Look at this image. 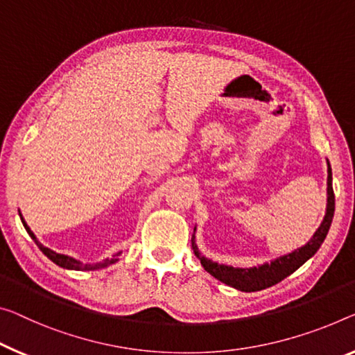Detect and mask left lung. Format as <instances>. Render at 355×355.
<instances>
[{
  "mask_svg": "<svg viewBox=\"0 0 355 355\" xmlns=\"http://www.w3.org/2000/svg\"><path fill=\"white\" fill-rule=\"evenodd\" d=\"M327 212L324 216V220L320 227L315 230L313 238L293 252L282 255V257L270 261V263H263L260 266H254V268H233V266L219 265L216 261L206 259L201 255V252L195 244V236H192V249L196 257L201 261L203 268L219 279L223 284L238 288L243 292H257L261 288L271 287L281 282L284 277L292 275L293 271L298 270L304 261L309 260L313 255L318 252L320 244L324 243L327 233L330 230L331 220H334L335 214V193L334 185H331V168L329 163V178H327Z\"/></svg>",
  "mask_w": 355,
  "mask_h": 355,
  "instance_id": "left-lung-1",
  "label": "left lung"
}]
</instances>
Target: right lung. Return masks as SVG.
Masks as SVG:
<instances>
[{"label": "right lung", "mask_w": 355, "mask_h": 355, "mask_svg": "<svg viewBox=\"0 0 355 355\" xmlns=\"http://www.w3.org/2000/svg\"><path fill=\"white\" fill-rule=\"evenodd\" d=\"M19 216H20V219H21V223H24L25 230L28 232V234L33 238V241L36 243V246L42 250V254L47 255V259H51V260L53 261V263H57L58 266H62V268H67V270H78V271H90V270L106 268V266H109L111 263H116L117 257H119V255H121V252H119V254H116V255H112L114 259H106V260L100 261V263H92V265L85 263V265H84V263H80L79 260H76V259H73V257H68V255H63V254H57L55 250H52V249H49V248H46V246H42V244L36 239L35 233H33V232L30 230L28 225H26V222L24 220V217H21L20 212H19Z\"/></svg>", "instance_id": "1"}]
</instances>
